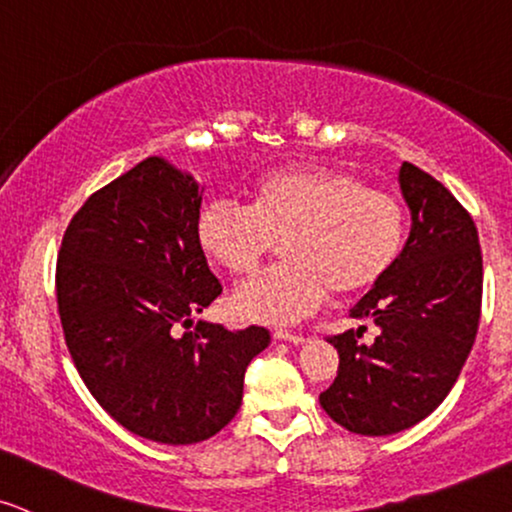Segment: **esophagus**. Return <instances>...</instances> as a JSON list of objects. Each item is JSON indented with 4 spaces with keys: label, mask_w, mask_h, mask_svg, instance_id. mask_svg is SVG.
Wrapping results in <instances>:
<instances>
[{
    "label": "esophagus",
    "mask_w": 512,
    "mask_h": 512,
    "mask_svg": "<svg viewBox=\"0 0 512 512\" xmlns=\"http://www.w3.org/2000/svg\"><path fill=\"white\" fill-rule=\"evenodd\" d=\"M275 339H282V342H292V344H304L306 337L304 334H296L289 330H275Z\"/></svg>",
    "instance_id": "obj_1"
}]
</instances>
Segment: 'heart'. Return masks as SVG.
I'll return each mask as SVG.
<instances>
[{"mask_svg":"<svg viewBox=\"0 0 512 512\" xmlns=\"http://www.w3.org/2000/svg\"><path fill=\"white\" fill-rule=\"evenodd\" d=\"M251 206L211 199L197 216L201 251L246 280L285 239L289 261L237 289L246 320L287 325L313 313L334 289L375 287L399 261L406 211L384 189L332 166H289L256 180Z\"/></svg>","mask_w":512,"mask_h":512,"instance_id":"b5f03b06","label":"heart"}]
</instances>
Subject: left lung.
Segmentation results:
<instances>
[{
	"label": "left lung",
	"instance_id": "8db88e82",
	"mask_svg": "<svg viewBox=\"0 0 512 512\" xmlns=\"http://www.w3.org/2000/svg\"><path fill=\"white\" fill-rule=\"evenodd\" d=\"M410 235L394 268L351 308L365 327L327 339L339 370L320 394L325 413L349 432L387 437L425 420L449 396L468 361L482 311L477 227L458 199L413 163L399 170Z\"/></svg>",
	"mask_w": 512,
	"mask_h": 512
}]
</instances>
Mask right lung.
I'll use <instances>...</instances> for the list:
<instances>
[{
  "label": "right lung",
  "instance_id": "obj_1",
  "mask_svg": "<svg viewBox=\"0 0 512 512\" xmlns=\"http://www.w3.org/2000/svg\"><path fill=\"white\" fill-rule=\"evenodd\" d=\"M199 182L149 156L82 204L56 258V301L82 382L118 425L159 444H197L242 406L266 327L199 320L223 292L197 242Z\"/></svg>",
  "mask_w": 512,
  "mask_h": 512
}]
</instances>
